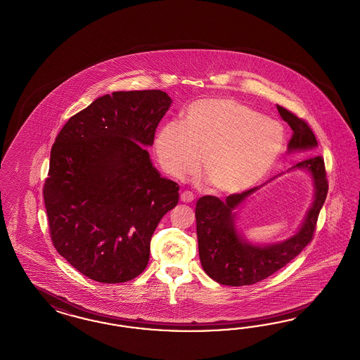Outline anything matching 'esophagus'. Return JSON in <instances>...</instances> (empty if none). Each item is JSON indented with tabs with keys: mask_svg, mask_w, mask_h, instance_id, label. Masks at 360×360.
Masks as SVG:
<instances>
[{
	"mask_svg": "<svg viewBox=\"0 0 360 360\" xmlns=\"http://www.w3.org/2000/svg\"><path fill=\"white\" fill-rule=\"evenodd\" d=\"M181 200L185 202V203H190L194 200V194L191 191H187L185 190L182 194H181Z\"/></svg>",
	"mask_w": 360,
	"mask_h": 360,
	"instance_id": "obj_1",
	"label": "esophagus"
}]
</instances>
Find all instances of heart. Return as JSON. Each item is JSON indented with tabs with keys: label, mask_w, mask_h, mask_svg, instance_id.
<instances>
[{
	"label": "heart",
	"mask_w": 360,
	"mask_h": 360,
	"mask_svg": "<svg viewBox=\"0 0 360 360\" xmlns=\"http://www.w3.org/2000/svg\"><path fill=\"white\" fill-rule=\"evenodd\" d=\"M282 124L230 98L193 102L185 120L163 124L155 139L166 173L182 179L198 170L218 194H239L259 184L281 157Z\"/></svg>",
	"instance_id": "heart-1"
}]
</instances>
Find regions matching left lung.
Masks as SVG:
<instances>
[{
    "label": "left lung",
    "instance_id": "1",
    "mask_svg": "<svg viewBox=\"0 0 360 360\" xmlns=\"http://www.w3.org/2000/svg\"><path fill=\"white\" fill-rule=\"evenodd\" d=\"M276 109L292 130V136L288 142L290 151L314 149L318 146L315 134L304 120L283 106L276 105ZM295 167L310 172L315 185V199L299 231L282 243L254 246L236 233L234 210L259 187L231 194L226 200L212 195L198 199L195 219L199 259L205 273L211 279L219 285L236 287L258 283L285 267L310 243L328 191L327 174L322 155L309 157L292 166V169Z\"/></svg>",
    "mask_w": 360,
    "mask_h": 360
}]
</instances>
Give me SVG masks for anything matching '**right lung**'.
<instances>
[{
    "label": "right lung",
    "mask_w": 360,
    "mask_h": 360,
    "mask_svg": "<svg viewBox=\"0 0 360 360\" xmlns=\"http://www.w3.org/2000/svg\"><path fill=\"white\" fill-rule=\"evenodd\" d=\"M172 105L162 90L114 91L69 118L50 151L44 184L50 238L75 270L124 283L148 266L150 240L179 186L150 161Z\"/></svg>",
    "instance_id": "obj_1"
}]
</instances>
